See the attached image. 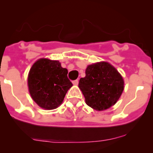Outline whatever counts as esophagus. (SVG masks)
Returning <instances> with one entry per match:
<instances>
[{"mask_svg":"<svg viewBox=\"0 0 153 153\" xmlns=\"http://www.w3.org/2000/svg\"><path fill=\"white\" fill-rule=\"evenodd\" d=\"M78 82H79V81H78V80H75V81H72V84H74V85H78Z\"/></svg>","mask_w":153,"mask_h":153,"instance_id":"1","label":"esophagus"}]
</instances>
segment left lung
<instances>
[{
  "label": "left lung",
  "mask_w": 153,
  "mask_h": 153,
  "mask_svg": "<svg viewBox=\"0 0 153 153\" xmlns=\"http://www.w3.org/2000/svg\"><path fill=\"white\" fill-rule=\"evenodd\" d=\"M86 76L79 81L78 87L86 104L97 111L109 109L122 94L124 81L116 69L105 61L89 65Z\"/></svg>",
  "instance_id": "left-lung-1"
}]
</instances>
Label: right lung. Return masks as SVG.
Here are the masks:
<instances>
[{"instance_id": "obj_1", "label": "right lung", "mask_w": 153, "mask_h": 153, "mask_svg": "<svg viewBox=\"0 0 153 153\" xmlns=\"http://www.w3.org/2000/svg\"><path fill=\"white\" fill-rule=\"evenodd\" d=\"M68 71L58 61L41 58L32 65L28 75L29 93L33 101L43 109H54L62 104L72 84Z\"/></svg>"}]
</instances>
